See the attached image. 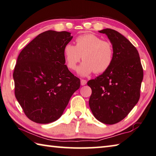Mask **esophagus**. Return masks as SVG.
I'll return each mask as SVG.
<instances>
[{
    "mask_svg": "<svg viewBox=\"0 0 156 156\" xmlns=\"http://www.w3.org/2000/svg\"><path fill=\"white\" fill-rule=\"evenodd\" d=\"M80 83H81V85H82V86L85 85V84H87V80H84V79H81Z\"/></svg>",
    "mask_w": 156,
    "mask_h": 156,
    "instance_id": "1",
    "label": "esophagus"
}]
</instances>
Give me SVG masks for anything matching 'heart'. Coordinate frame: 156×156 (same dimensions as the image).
<instances>
[{
	"label": "heart",
	"mask_w": 156,
	"mask_h": 156,
	"mask_svg": "<svg viewBox=\"0 0 156 156\" xmlns=\"http://www.w3.org/2000/svg\"><path fill=\"white\" fill-rule=\"evenodd\" d=\"M63 52L66 66L70 70H75L83 58V63L78 69L79 74L83 76L93 72L95 73L105 72L114 59L112 44L92 33L78 36L76 39V46L67 44Z\"/></svg>",
	"instance_id": "heart-1"
}]
</instances>
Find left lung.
<instances>
[{"instance_id":"8db88e82","label":"left lung","mask_w":156,"mask_h":156,"mask_svg":"<svg viewBox=\"0 0 156 156\" xmlns=\"http://www.w3.org/2000/svg\"><path fill=\"white\" fill-rule=\"evenodd\" d=\"M99 32L110 39L114 59L108 69L87 83L92 90L89 104L98 121L112 125L123 120L139 100L143 69L138 50L128 39L110 29Z\"/></svg>"}]
</instances>
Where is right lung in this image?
<instances>
[{
    "label": "right lung",
    "instance_id": "right-lung-1",
    "mask_svg": "<svg viewBox=\"0 0 156 156\" xmlns=\"http://www.w3.org/2000/svg\"><path fill=\"white\" fill-rule=\"evenodd\" d=\"M72 37L67 31H45L20 53L13 73L15 95L34 122L57 120L80 88V79L65 65L64 48Z\"/></svg>",
    "mask_w": 156,
    "mask_h": 156
}]
</instances>
